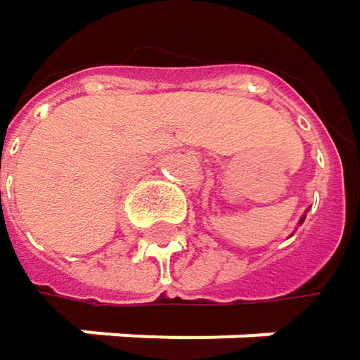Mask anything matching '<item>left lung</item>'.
Listing matches in <instances>:
<instances>
[{"label":"left lung","mask_w":360,"mask_h":360,"mask_svg":"<svg viewBox=\"0 0 360 360\" xmlns=\"http://www.w3.org/2000/svg\"><path fill=\"white\" fill-rule=\"evenodd\" d=\"M302 221H304V219H302ZM302 221H300V223H302Z\"/></svg>","instance_id":"obj_1"}]
</instances>
